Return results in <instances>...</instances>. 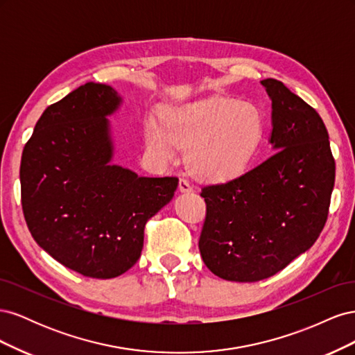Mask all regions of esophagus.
I'll return each mask as SVG.
<instances>
[{
    "label": "esophagus",
    "instance_id": "1",
    "mask_svg": "<svg viewBox=\"0 0 355 355\" xmlns=\"http://www.w3.org/2000/svg\"><path fill=\"white\" fill-rule=\"evenodd\" d=\"M179 191H180V192H191V191H192V187H191V184H189V182H188L187 179L182 178V179L179 180Z\"/></svg>",
    "mask_w": 355,
    "mask_h": 355
}]
</instances>
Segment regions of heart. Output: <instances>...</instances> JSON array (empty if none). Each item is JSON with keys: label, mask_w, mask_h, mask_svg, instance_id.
Segmentation results:
<instances>
[{"label": "heart", "mask_w": 355, "mask_h": 355, "mask_svg": "<svg viewBox=\"0 0 355 355\" xmlns=\"http://www.w3.org/2000/svg\"><path fill=\"white\" fill-rule=\"evenodd\" d=\"M266 132L265 115L252 102L211 96L170 108L163 123L149 120L145 141L149 151L173 161L188 148L192 173L211 184L240 178L259 151Z\"/></svg>", "instance_id": "obj_1"}]
</instances>
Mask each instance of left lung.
<instances>
[{
  "mask_svg": "<svg viewBox=\"0 0 355 355\" xmlns=\"http://www.w3.org/2000/svg\"><path fill=\"white\" fill-rule=\"evenodd\" d=\"M274 155L227 184L201 189L206 220L200 253L223 280L253 283L282 271L313 245L327 220L335 158L317 111L274 78Z\"/></svg>",
  "mask_w": 355,
  "mask_h": 355,
  "instance_id": "left-lung-1",
  "label": "left lung"
}]
</instances>
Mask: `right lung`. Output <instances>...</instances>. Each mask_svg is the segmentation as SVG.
<instances>
[{"label":"right lung","mask_w":355,"mask_h":355,"mask_svg":"<svg viewBox=\"0 0 355 355\" xmlns=\"http://www.w3.org/2000/svg\"><path fill=\"white\" fill-rule=\"evenodd\" d=\"M111 85L85 83L50 105L20 161L22 209L32 237L53 259L92 278L137 262L146 222L173 198L178 178H144L112 164Z\"/></svg>","instance_id":"1"}]
</instances>
